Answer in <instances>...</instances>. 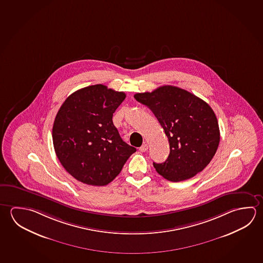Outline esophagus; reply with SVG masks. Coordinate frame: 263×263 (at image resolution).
Instances as JSON below:
<instances>
[{
  "label": "esophagus",
  "instance_id": "1",
  "mask_svg": "<svg viewBox=\"0 0 263 263\" xmlns=\"http://www.w3.org/2000/svg\"><path fill=\"white\" fill-rule=\"evenodd\" d=\"M147 148H148V146H147V144H143L141 147H139V151L141 152H147Z\"/></svg>",
  "mask_w": 263,
  "mask_h": 263
}]
</instances>
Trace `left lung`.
<instances>
[{
	"instance_id": "left-lung-1",
	"label": "left lung",
	"mask_w": 263,
	"mask_h": 263,
	"mask_svg": "<svg viewBox=\"0 0 263 263\" xmlns=\"http://www.w3.org/2000/svg\"><path fill=\"white\" fill-rule=\"evenodd\" d=\"M134 97L152 110L170 143L167 160L153 162L159 175L180 182L193 177L210 163L219 146L220 130L207 102L169 85Z\"/></svg>"
}]
</instances>
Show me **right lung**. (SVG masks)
<instances>
[{"instance_id": "obj_1", "label": "right lung", "mask_w": 263, "mask_h": 263, "mask_svg": "<svg viewBox=\"0 0 263 263\" xmlns=\"http://www.w3.org/2000/svg\"><path fill=\"white\" fill-rule=\"evenodd\" d=\"M125 94L98 84L72 93L52 126L56 156L84 184L106 185L120 174L136 147L122 138L112 116Z\"/></svg>"}]
</instances>
